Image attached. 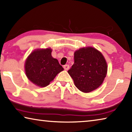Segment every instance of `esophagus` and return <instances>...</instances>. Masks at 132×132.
<instances>
[{"label":"esophagus","mask_w":132,"mask_h":132,"mask_svg":"<svg viewBox=\"0 0 132 132\" xmlns=\"http://www.w3.org/2000/svg\"><path fill=\"white\" fill-rule=\"evenodd\" d=\"M63 68L64 70H69V64H65V65L63 66Z\"/></svg>","instance_id":"obj_1"}]
</instances>
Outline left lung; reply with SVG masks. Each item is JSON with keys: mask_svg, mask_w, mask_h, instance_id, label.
Segmentation results:
<instances>
[{"mask_svg": "<svg viewBox=\"0 0 132 132\" xmlns=\"http://www.w3.org/2000/svg\"><path fill=\"white\" fill-rule=\"evenodd\" d=\"M75 63L68 73L79 90L89 93L102 84L107 74V63L95 48L82 47L74 53Z\"/></svg>", "mask_w": 132, "mask_h": 132, "instance_id": "obj_1", "label": "left lung"}]
</instances>
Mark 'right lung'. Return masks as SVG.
Here are the masks:
<instances>
[{
    "mask_svg": "<svg viewBox=\"0 0 132 132\" xmlns=\"http://www.w3.org/2000/svg\"><path fill=\"white\" fill-rule=\"evenodd\" d=\"M52 49H38L32 52L24 64L29 80L39 87H46L63 68L58 60L52 56Z\"/></svg>",
    "mask_w": 132,
    "mask_h": 132,
    "instance_id": "right-lung-1",
    "label": "right lung"
}]
</instances>
